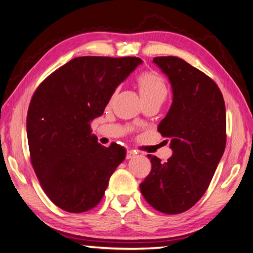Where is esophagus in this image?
Returning a JSON list of instances; mask_svg holds the SVG:
<instances>
[{
    "instance_id": "1",
    "label": "esophagus",
    "mask_w": 253,
    "mask_h": 253,
    "mask_svg": "<svg viewBox=\"0 0 253 253\" xmlns=\"http://www.w3.org/2000/svg\"><path fill=\"white\" fill-rule=\"evenodd\" d=\"M134 155H135V153L133 151H127L126 152V159L127 160L132 159V157H134Z\"/></svg>"
}]
</instances>
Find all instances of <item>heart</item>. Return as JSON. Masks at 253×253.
<instances>
[{
	"label": "heart",
	"mask_w": 253,
	"mask_h": 253,
	"mask_svg": "<svg viewBox=\"0 0 253 253\" xmlns=\"http://www.w3.org/2000/svg\"><path fill=\"white\" fill-rule=\"evenodd\" d=\"M137 83L144 102L157 101L162 102L168 97V86L166 81L155 72H144L137 78Z\"/></svg>",
	"instance_id": "obj_1"
}]
</instances>
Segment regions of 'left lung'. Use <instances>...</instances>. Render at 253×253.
Segmentation results:
<instances>
[{
	"label": "left lung",
	"instance_id": "obj_1",
	"mask_svg": "<svg viewBox=\"0 0 253 253\" xmlns=\"http://www.w3.org/2000/svg\"><path fill=\"white\" fill-rule=\"evenodd\" d=\"M153 63L172 86V105L157 130L170 139L173 154L164 163L148 155L152 170L140 190L155 210L178 214L207 192L224 154L225 101L213 80L180 58L155 57Z\"/></svg>",
	"mask_w": 253,
	"mask_h": 253
}]
</instances>
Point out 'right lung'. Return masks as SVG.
I'll return each instance as SVG.
<instances>
[{
    "instance_id": "obj_1",
    "label": "right lung",
    "mask_w": 253,
    "mask_h": 253,
    "mask_svg": "<svg viewBox=\"0 0 253 253\" xmlns=\"http://www.w3.org/2000/svg\"><path fill=\"white\" fill-rule=\"evenodd\" d=\"M142 60L137 57H78L40 84L27 113L31 162L47 197L72 213L100 202L113 172L126 159L115 142L98 144L91 121Z\"/></svg>"
}]
</instances>
